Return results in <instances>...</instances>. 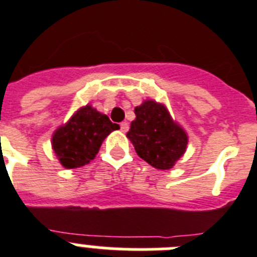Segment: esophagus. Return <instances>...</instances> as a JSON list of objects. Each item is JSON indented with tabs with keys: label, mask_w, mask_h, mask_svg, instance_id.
<instances>
[{
	"label": "esophagus",
	"mask_w": 257,
	"mask_h": 257,
	"mask_svg": "<svg viewBox=\"0 0 257 257\" xmlns=\"http://www.w3.org/2000/svg\"><path fill=\"white\" fill-rule=\"evenodd\" d=\"M128 129H129V125L126 121H123V123L120 124V131L121 132H124V133H125V132H128Z\"/></svg>",
	"instance_id": "1"
}]
</instances>
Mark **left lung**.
<instances>
[{
  "instance_id": "left-lung-1",
  "label": "left lung",
  "mask_w": 257,
  "mask_h": 257,
  "mask_svg": "<svg viewBox=\"0 0 257 257\" xmlns=\"http://www.w3.org/2000/svg\"><path fill=\"white\" fill-rule=\"evenodd\" d=\"M136 120L126 137L141 159L160 170L173 168L188 143L186 132L173 121L164 105L145 101L134 108Z\"/></svg>"
}]
</instances>
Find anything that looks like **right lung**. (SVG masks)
<instances>
[{"instance_id": "obj_1", "label": "right lung", "mask_w": 257, "mask_h": 257, "mask_svg": "<svg viewBox=\"0 0 257 257\" xmlns=\"http://www.w3.org/2000/svg\"><path fill=\"white\" fill-rule=\"evenodd\" d=\"M116 129L107 115L87 105L55 132L52 149L64 168H79L93 160L103 140Z\"/></svg>"}]
</instances>
